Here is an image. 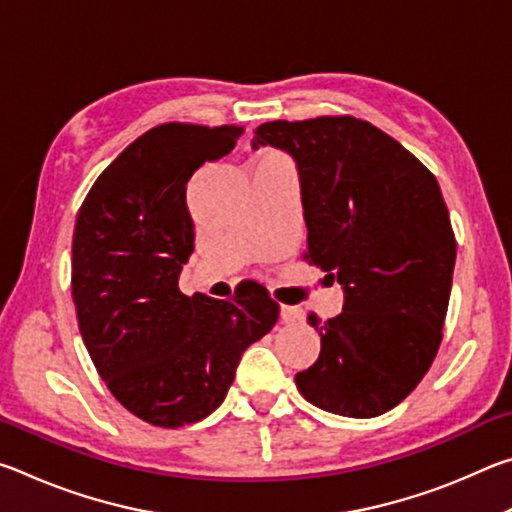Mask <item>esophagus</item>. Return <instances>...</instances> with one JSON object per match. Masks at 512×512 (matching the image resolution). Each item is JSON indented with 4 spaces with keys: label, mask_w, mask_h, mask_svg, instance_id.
Instances as JSON below:
<instances>
[{
    "label": "esophagus",
    "mask_w": 512,
    "mask_h": 512,
    "mask_svg": "<svg viewBox=\"0 0 512 512\" xmlns=\"http://www.w3.org/2000/svg\"><path fill=\"white\" fill-rule=\"evenodd\" d=\"M280 316H282L284 323H289V325H298V323H302V320H305V314H302V309L291 307V305H282L280 307Z\"/></svg>",
    "instance_id": "1"
}]
</instances>
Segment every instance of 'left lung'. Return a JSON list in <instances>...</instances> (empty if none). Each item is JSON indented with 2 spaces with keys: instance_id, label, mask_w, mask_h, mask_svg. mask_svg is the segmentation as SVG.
<instances>
[{
  "instance_id": "8db88e82",
  "label": "left lung",
  "mask_w": 512,
  "mask_h": 512,
  "mask_svg": "<svg viewBox=\"0 0 512 512\" xmlns=\"http://www.w3.org/2000/svg\"><path fill=\"white\" fill-rule=\"evenodd\" d=\"M296 160L309 264L339 280L343 311L320 323V354L296 375L307 402L375 418L427 375L443 341L456 239L438 180L368 121L316 117L257 126L253 149Z\"/></svg>"
}]
</instances>
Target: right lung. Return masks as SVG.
I'll list each match as a JSON object with an SVG mask.
<instances>
[{
  "label": "right lung",
  "instance_id": "1",
  "mask_svg": "<svg viewBox=\"0 0 512 512\" xmlns=\"http://www.w3.org/2000/svg\"><path fill=\"white\" fill-rule=\"evenodd\" d=\"M241 133L178 121L151 128L101 173L76 216L72 298L83 343L121 406L155 427L207 418L241 354L280 316L264 287L232 300L178 289L194 250L189 178Z\"/></svg>",
  "mask_w": 512,
  "mask_h": 512
}]
</instances>
